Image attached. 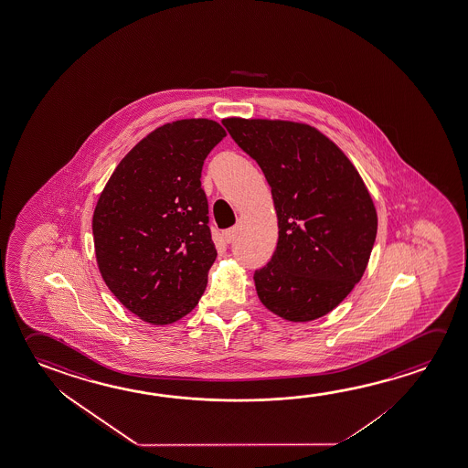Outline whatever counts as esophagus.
Masks as SVG:
<instances>
[{"instance_id":"34e87169","label":"esophagus","mask_w":468,"mask_h":468,"mask_svg":"<svg viewBox=\"0 0 468 468\" xmlns=\"http://www.w3.org/2000/svg\"><path fill=\"white\" fill-rule=\"evenodd\" d=\"M223 238H225V241H227V243H231V241L237 238V229L233 227V229H229V230L223 231Z\"/></svg>"}]
</instances>
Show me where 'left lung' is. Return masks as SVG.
Wrapping results in <instances>:
<instances>
[{
	"label": "left lung",
	"mask_w": 468,
	"mask_h": 468,
	"mask_svg": "<svg viewBox=\"0 0 468 468\" xmlns=\"http://www.w3.org/2000/svg\"><path fill=\"white\" fill-rule=\"evenodd\" d=\"M272 191L279 241L254 272L261 302L293 323L331 313L360 282L378 214L360 173L321 131L303 122L225 118Z\"/></svg>",
	"instance_id": "left-lung-1"
}]
</instances>
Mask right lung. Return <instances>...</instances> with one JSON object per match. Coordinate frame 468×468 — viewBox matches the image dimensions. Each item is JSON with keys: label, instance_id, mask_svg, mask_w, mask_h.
<instances>
[{"label": "right lung", "instance_id": "add662e5", "mask_svg": "<svg viewBox=\"0 0 468 468\" xmlns=\"http://www.w3.org/2000/svg\"><path fill=\"white\" fill-rule=\"evenodd\" d=\"M227 133L206 118L166 122L118 164L92 217L101 279L124 308L165 325L195 310L217 258L201 187Z\"/></svg>", "mask_w": 468, "mask_h": 468}]
</instances>
